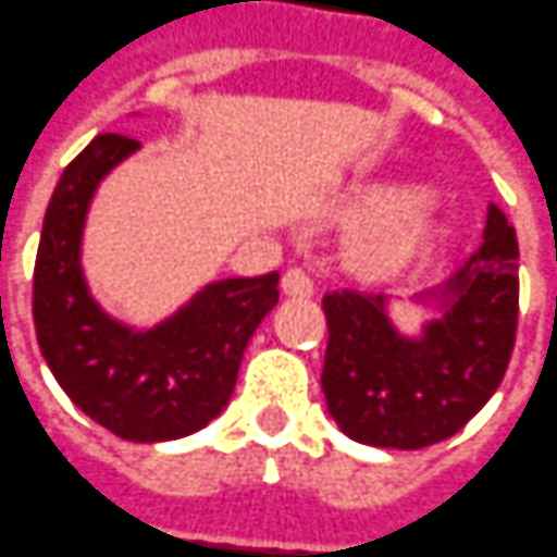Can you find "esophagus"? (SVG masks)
I'll return each instance as SVG.
<instances>
[{"instance_id": "esophagus-1", "label": "esophagus", "mask_w": 557, "mask_h": 557, "mask_svg": "<svg viewBox=\"0 0 557 557\" xmlns=\"http://www.w3.org/2000/svg\"><path fill=\"white\" fill-rule=\"evenodd\" d=\"M282 294L285 297H312V282H309V275L304 270H287L282 275Z\"/></svg>"}]
</instances>
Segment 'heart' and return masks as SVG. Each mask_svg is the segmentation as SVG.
I'll return each mask as SVG.
<instances>
[{
  "label": "heart",
  "instance_id": "obj_1",
  "mask_svg": "<svg viewBox=\"0 0 557 557\" xmlns=\"http://www.w3.org/2000/svg\"><path fill=\"white\" fill-rule=\"evenodd\" d=\"M339 218L358 226L346 248V267L368 285L408 278L450 242V223L420 199L417 186L401 181L358 186Z\"/></svg>",
  "mask_w": 557,
  "mask_h": 557
}]
</instances>
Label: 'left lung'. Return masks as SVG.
I'll list each match as a JSON object with an SVG mask.
<instances>
[{"mask_svg":"<svg viewBox=\"0 0 557 557\" xmlns=\"http://www.w3.org/2000/svg\"><path fill=\"white\" fill-rule=\"evenodd\" d=\"M413 304L435 315L401 334L383 294L334 290L322 389L327 413L358 444L420 450L460 432L503 383L518 327V242L491 205L484 245Z\"/></svg>","mask_w":557,"mask_h":557,"instance_id":"left-lung-1","label":"left lung"}]
</instances>
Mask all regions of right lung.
<instances>
[{"label":"right lung","mask_w":557,"mask_h":557,"mask_svg":"<svg viewBox=\"0 0 557 557\" xmlns=\"http://www.w3.org/2000/svg\"><path fill=\"white\" fill-rule=\"evenodd\" d=\"M140 144L97 134L48 201L33 272V322L45 361L82 413L125 442H174L230 405L257 324L278 304V272L205 285L165 322L131 327L97 304L82 233L100 181Z\"/></svg>","instance_id":"add662e5"}]
</instances>
